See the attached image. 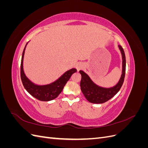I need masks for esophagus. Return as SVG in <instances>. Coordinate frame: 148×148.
Segmentation results:
<instances>
[{"mask_svg": "<svg viewBox=\"0 0 148 148\" xmlns=\"http://www.w3.org/2000/svg\"><path fill=\"white\" fill-rule=\"evenodd\" d=\"M76 68H77V71H79V70H83L84 69V65L83 63H79L76 66Z\"/></svg>", "mask_w": 148, "mask_h": 148, "instance_id": "34e87169", "label": "esophagus"}]
</instances>
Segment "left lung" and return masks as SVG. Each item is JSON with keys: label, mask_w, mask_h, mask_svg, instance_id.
<instances>
[{"label": "left lung", "mask_w": 148, "mask_h": 148, "mask_svg": "<svg viewBox=\"0 0 148 148\" xmlns=\"http://www.w3.org/2000/svg\"><path fill=\"white\" fill-rule=\"evenodd\" d=\"M119 47L122 56V74L119 83L115 86L110 88H104L97 86L84 71L80 70L79 72L82 75L80 82L81 90L86 99L94 104H102L110 99L117 94L122 87L124 82L125 70H126V59L123 49L120 45Z\"/></svg>", "instance_id": "obj_1"}]
</instances>
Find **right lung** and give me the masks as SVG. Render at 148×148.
I'll list each match as a JSON object with an SVG mask.
<instances>
[{
    "mask_svg": "<svg viewBox=\"0 0 148 148\" xmlns=\"http://www.w3.org/2000/svg\"><path fill=\"white\" fill-rule=\"evenodd\" d=\"M26 45L27 44H26L22 53L20 66V76L24 88L31 96L39 101H49L56 99L63 90L65 84L70 79L71 75L77 72V70L72 69L68 70L56 82L49 84L43 85V86L34 84L26 77L23 71V62Z\"/></svg>",
    "mask_w": 148,
    "mask_h": 148,
    "instance_id": "add662e5",
    "label": "right lung"
}]
</instances>
